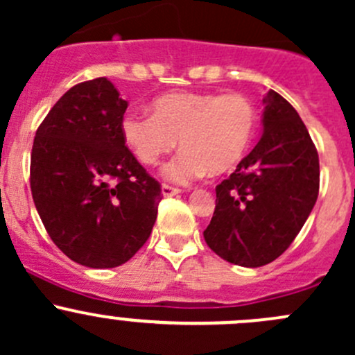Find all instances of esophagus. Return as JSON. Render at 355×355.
Instances as JSON below:
<instances>
[{"mask_svg":"<svg viewBox=\"0 0 355 355\" xmlns=\"http://www.w3.org/2000/svg\"><path fill=\"white\" fill-rule=\"evenodd\" d=\"M180 189H177V187H171V185H166V184H163L161 185V194L164 196V198H171V196H177V194H180Z\"/></svg>","mask_w":355,"mask_h":355,"instance_id":"obj_1","label":"esophagus"}]
</instances>
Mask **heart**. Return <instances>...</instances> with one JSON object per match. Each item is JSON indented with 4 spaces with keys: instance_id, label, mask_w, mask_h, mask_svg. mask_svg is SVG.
<instances>
[{
    "instance_id": "b5f03b06",
    "label": "heart",
    "mask_w": 355,
    "mask_h": 355,
    "mask_svg": "<svg viewBox=\"0 0 355 355\" xmlns=\"http://www.w3.org/2000/svg\"><path fill=\"white\" fill-rule=\"evenodd\" d=\"M155 114L128 111L120 123L121 137L146 166L177 148L184 151L164 166L177 184L200 178L207 170L223 175L244 159L256 132V108L245 96L213 92H173L155 99Z\"/></svg>"
}]
</instances>
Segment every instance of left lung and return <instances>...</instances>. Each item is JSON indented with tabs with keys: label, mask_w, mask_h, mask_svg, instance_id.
<instances>
[{
	"label": "left lung",
	"mask_w": 355,
	"mask_h": 355,
	"mask_svg": "<svg viewBox=\"0 0 355 355\" xmlns=\"http://www.w3.org/2000/svg\"><path fill=\"white\" fill-rule=\"evenodd\" d=\"M263 137L216 187L204 241L228 263L259 268L288 249L320 192V157L306 125L278 92L263 99Z\"/></svg>",
	"instance_id": "obj_1"
}]
</instances>
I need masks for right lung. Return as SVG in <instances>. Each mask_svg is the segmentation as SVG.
<instances>
[{
	"mask_svg": "<svg viewBox=\"0 0 355 355\" xmlns=\"http://www.w3.org/2000/svg\"><path fill=\"white\" fill-rule=\"evenodd\" d=\"M127 106L106 77L82 82L35 132V209L56 247L82 266L127 263L155 227L161 187L125 146Z\"/></svg>",
	"mask_w": 355,
	"mask_h": 355,
	"instance_id": "right-lung-1",
	"label": "right lung"
}]
</instances>
